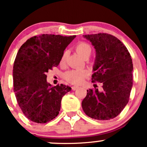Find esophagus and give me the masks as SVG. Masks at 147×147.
<instances>
[{
	"mask_svg": "<svg viewBox=\"0 0 147 147\" xmlns=\"http://www.w3.org/2000/svg\"><path fill=\"white\" fill-rule=\"evenodd\" d=\"M77 88H78V86H72V90H76Z\"/></svg>",
	"mask_w": 147,
	"mask_h": 147,
	"instance_id": "esophagus-1",
	"label": "esophagus"
}]
</instances>
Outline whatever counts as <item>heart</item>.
Instances as JSON below:
<instances>
[{
    "label": "heart",
    "mask_w": 147,
    "mask_h": 147,
    "mask_svg": "<svg viewBox=\"0 0 147 147\" xmlns=\"http://www.w3.org/2000/svg\"><path fill=\"white\" fill-rule=\"evenodd\" d=\"M75 50L77 53L80 55L82 58L86 59L90 56L92 53V48L89 43L85 41H80L76 45ZM67 57V52H63L61 58L60 63L63 64L65 63ZM88 76V72L85 70H72L67 72L65 74V78L67 82L71 84L79 85L83 83L86 79Z\"/></svg>",
    "instance_id": "obj_1"
}]
</instances>
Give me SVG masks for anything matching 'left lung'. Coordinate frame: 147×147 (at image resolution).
I'll return each instance as SVG.
<instances>
[{"label":"left lung","instance_id":"1","mask_svg":"<svg viewBox=\"0 0 147 147\" xmlns=\"http://www.w3.org/2000/svg\"><path fill=\"white\" fill-rule=\"evenodd\" d=\"M96 50L92 82L102 83V92L87 90L82 101L86 115L98 120L113 119L128 104L133 86V62L126 46L107 33L84 35Z\"/></svg>","mask_w":147,"mask_h":147}]
</instances>
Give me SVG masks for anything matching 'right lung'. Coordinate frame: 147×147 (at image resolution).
I'll list each match as a JSON object with an SVG mask.
<instances>
[{
	"instance_id": "add662e5",
	"label": "right lung",
	"mask_w": 147,
	"mask_h": 147,
	"mask_svg": "<svg viewBox=\"0 0 147 147\" xmlns=\"http://www.w3.org/2000/svg\"><path fill=\"white\" fill-rule=\"evenodd\" d=\"M76 37L40 34L21 45L13 66V84L16 101L25 116L38 124L55 119L61 102L71 88L47 83L48 70L57 67L65 48Z\"/></svg>"
}]
</instances>
